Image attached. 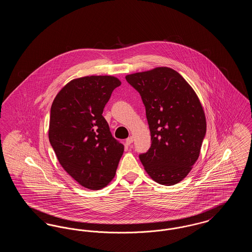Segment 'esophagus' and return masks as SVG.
Returning a JSON list of instances; mask_svg holds the SVG:
<instances>
[{
  "label": "esophagus",
  "instance_id": "34e87169",
  "mask_svg": "<svg viewBox=\"0 0 252 252\" xmlns=\"http://www.w3.org/2000/svg\"><path fill=\"white\" fill-rule=\"evenodd\" d=\"M133 143V137H128L126 140V144H127V145H130V144Z\"/></svg>",
  "mask_w": 252,
  "mask_h": 252
}]
</instances>
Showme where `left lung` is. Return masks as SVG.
Listing matches in <instances>:
<instances>
[{"label": "left lung", "instance_id": "8db88e82", "mask_svg": "<svg viewBox=\"0 0 252 252\" xmlns=\"http://www.w3.org/2000/svg\"><path fill=\"white\" fill-rule=\"evenodd\" d=\"M126 79L142 97L151 133L150 148L139 155L144 170L159 184H177L192 170L206 135L200 101L180 73L167 67Z\"/></svg>", "mask_w": 252, "mask_h": 252}]
</instances>
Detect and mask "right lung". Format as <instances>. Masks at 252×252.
<instances>
[{
  "instance_id": "1",
  "label": "right lung",
  "mask_w": 252,
  "mask_h": 252,
  "mask_svg": "<svg viewBox=\"0 0 252 252\" xmlns=\"http://www.w3.org/2000/svg\"><path fill=\"white\" fill-rule=\"evenodd\" d=\"M121 81L110 75L73 79L56 96L49 141L61 166L90 190L106 187L115 176L124 145L109 131L103 110Z\"/></svg>"
}]
</instances>
